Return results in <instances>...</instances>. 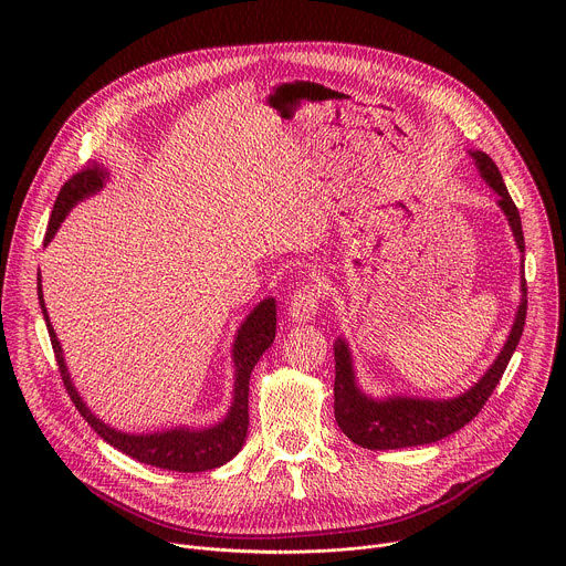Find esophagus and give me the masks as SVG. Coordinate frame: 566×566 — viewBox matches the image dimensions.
<instances>
[{
	"mask_svg": "<svg viewBox=\"0 0 566 566\" xmlns=\"http://www.w3.org/2000/svg\"><path fill=\"white\" fill-rule=\"evenodd\" d=\"M317 308H319V289L306 284L291 297L289 319L297 322V325H304V322L317 315Z\"/></svg>",
	"mask_w": 566,
	"mask_h": 566,
	"instance_id": "esophagus-1",
	"label": "esophagus"
}]
</instances>
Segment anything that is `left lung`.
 I'll list each match as a JSON object with an SVG mask.
<instances>
[{"mask_svg": "<svg viewBox=\"0 0 566 566\" xmlns=\"http://www.w3.org/2000/svg\"><path fill=\"white\" fill-rule=\"evenodd\" d=\"M472 164L495 195L497 206L504 212L515 247L522 253L520 260V304L515 311V319L506 336L504 347L500 349L493 365L481 374V378L463 389L457 396L448 398H428V396H408V394H385L371 396L367 394L356 376L354 354L345 336H338L334 343L336 356V382H334V415L338 428L360 448L367 450H396V448H412L428 446L441 441L465 423H470L483 402L489 400L493 389L497 387L520 338L524 332L526 319V280H524V232L520 212L504 186L500 168L493 164V158L486 151L468 149Z\"/></svg>", "mask_w": 566, "mask_h": 566, "instance_id": "1", "label": "left lung"}]
</instances>
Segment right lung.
<instances>
[{"instance_id":"add662e5","label":"right lung","mask_w":566,"mask_h":566,"mask_svg":"<svg viewBox=\"0 0 566 566\" xmlns=\"http://www.w3.org/2000/svg\"><path fill=\"white\" fill-rule=\"evenodd\" d=\"M109 181V175L98 168H85L83 172H77L71 177L53 206L46 237H44V247H49L55 232L60 230L62 221L66 214L80 203L94 195H98ZM38 300L40 308L46 322V329L51 336V345L57 358V367L64 380V387L75 402L77 412L83 415V419L94 428V432L101 434L103 441L120 450L123 454L147 463L156 465L164 470H177V472H206L212 468H219L228 463L241 446L247 443V432H249V380L251 371L262 358V354L273 345L275 340V325H277V304L275 297H264L262 302L255 304V308L241 322L234 340H232V367H234V385H232V400L226 417L208 428H188V426H177L168 428L160 432H145V434H134V432H123L105 423L101 417H96L87 402L80 396V391L73 385V378L69 374L66 360L62 345L55 336V329L51 325V317L44 304V293H42V275L38 273Z\"/></svg>"}]
</instances>
